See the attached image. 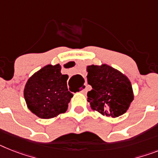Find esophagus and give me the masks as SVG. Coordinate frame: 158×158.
<instances>
[{"mask_svg":"<svg viewBox=\"0 0 158 158\" xmlns=\"http://www.w3.org/2000/svg\"><path fill=\"white\" fill-rule=\"evenodd\" d=\"M82 94H86L87 92V85L85 84L83 85V86H82V89L81 90Z\"/></svg>","mask_w":158,"mask_h":158,"instance_id":"1","label":"esophagus"}]
</instances>
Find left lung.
I'll return each instance as SVG.
<instances>
[{
    "label": "left lung",
    "instance_id": "obj_1",
    "mask_svg": "<svg viewBox=\"0 0 158 158\" xmlns=\"http://www.w3.org/2000/svg\"><path fill=\"white\" fill-rule=\"evenodd\" d=\"M87 71L88 84L92 86L87 94L91 108L112 118L124 114L133 100L127 77L106 64L90 65Z\"/></svg>",
    "mask_w": 158,
    "mask_h": 158
}]
</instances>
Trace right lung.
<instances>
[{
  "label": "right lung",
  "mask_w": 158,
  "mask_h": 158,
  "mask_svg": "<svg viewBox=\"0 0 158 158\" xmlns=\"http://www.w3.org/2000/svg\"><path fill=\"white\" fill-rule=\"evenodd\" d=\"M60 65H47L27 81L24 98L27 106L41 118H51L64 113L73 94L67 86L68 75Z\"/></svg>",
  "instance_id": "add662e5"
}]
</instances>
